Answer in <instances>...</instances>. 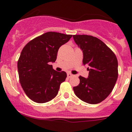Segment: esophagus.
Listing matches in <instances>:
<instances>
[{
    "mask_svg": "<svg viewBox=\"0 0 132 132\" xmlns=\"http://www.w3.org/2000/svg\"><path fill=\"white\" fill-rule=\"evenodd\" d=\"M72 76H73V75L72 74L70 73H68L67 74V77H68V78H70V77H72Z\"/></svg>",
    "mask_w": 132,
    "mask_h": 132,
    "instance_id": "esophagus-1",
    "label": "esophagus"
}]
</instances>
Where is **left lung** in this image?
<instances>
[{"label": "left lung", "mask_w": 132, "mask_h": 132, "mask_svg": "<svg viewBox=\"0 0 132 132\" xmlns=\"http://www.w3.org/2000/svg\"><path fill=\"white\" fill-rule=\"evenodd\" d=\"M83 52V64L87 65L88 78L80 76V84L73 87L75 95L83 102L97 104L110 94L118 77L116 56L103 42L88 35H73Z\"/></svg>", "instance_id": "1"}]
</instances>
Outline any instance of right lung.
Instances as JSON below:
<instances>
[{
  "label": "right lung",
  "mask_w": 132,
  "mask_h": 132,
  "mask_svg": "<svg viewBox=\"0 0 132 132\" xmlns=\"http://www.w3.org/2000/svg\"><path fill=\"white\" fill-rule=\"evenodd\" d=\"M72 35L48 32L29 41L23 47L18 64L20 82L28 97L43 103L54 99L66 80L65 71L58 72L50 62L56 61L60 46Z\"/></svg>",
  "instance_id": "1"
}]
</instances>
